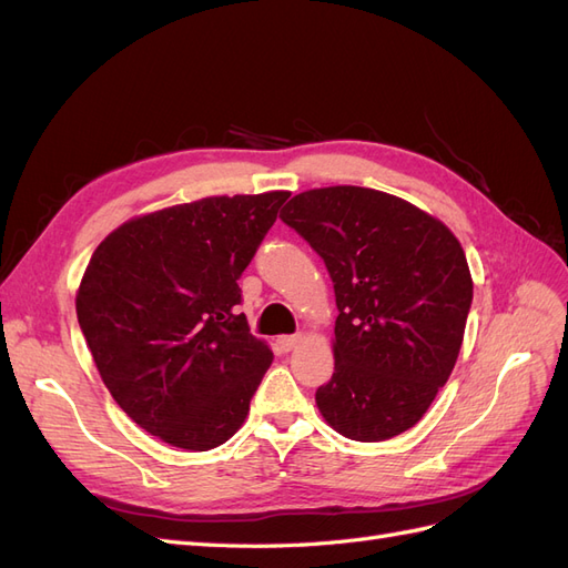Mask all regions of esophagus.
Masks as SVG:
<instances>
[{"label": "esophagus", "instance_id": "esophagus-1", "mask_svg": "<svg viewBox=\"0 0 568 568\" xmlns=\"http://www.w3.org/2000/svg\"><path fill=\"white\" fill-rule=\"evenodd\" d=\"M298 341H301V336H298V334L280 336V338H277V346H280V351H282V353H288V351H294V348L298 346Z\"/></svg>", "mask_w": 568, "mask_h": 568}]
</instances>
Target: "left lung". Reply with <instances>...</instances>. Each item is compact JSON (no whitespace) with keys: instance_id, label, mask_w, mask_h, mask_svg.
Segmentation results:
<instances>
[{"instance_id":"1","label":"left lung","mask_w":568,"mask_h":568,"mask_svg":"<svg viewBox=\"0 0 568 568\" xmlns=\"http://www.w3.org/2000/svg\"><path fill=\"white\" fill-rule=\"evenodd\" d=\"M334 282L326 424L376 443L415 426L457 363L474 284L455 234L417 205L365 186L311 189L280 215Z\"/></svg>"}]
</instances>
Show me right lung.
<instances>
[{
	"instance_id": "obj_1",
	"label": "right lung",
	"mask_w": 568,
	"mask_h": 568,
	"mask_svg": "<svg viewBox=\"0 0 568 568\" xmlns=\"http://www.w3.org/2000/svg\"><path fill=\"white\" fill-rule=\"evenodd\" d=\"M288 192L211 196L134 217L84 270L75 311L125 415L184 450L236 434L272 351L239 313V277Z\"/></svg>"
}]
</instances>
